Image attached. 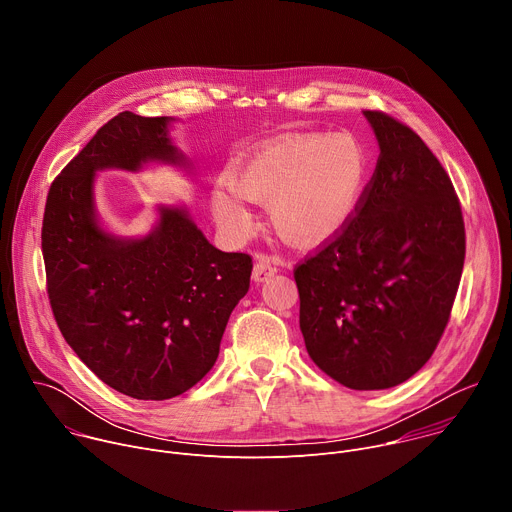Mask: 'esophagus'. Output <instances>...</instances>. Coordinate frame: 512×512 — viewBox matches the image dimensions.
<instances>
[{"mask_svg":"<svg viewBox=\"0 0 512 512\" xmlns=\"http://www.w3.org/2000/svg\"><path fill=\"white\" fill-rule=\"evenodd\" d=\"M275 273H277V267L271 263V259H267V257L257 259V263H255V267H253V279H255L257 283L269 279V277L275 275Z\"/></svg>","mask_w":512,"mask_h":512,"instance_id":"1","label":"esophagus"}]
</instances>
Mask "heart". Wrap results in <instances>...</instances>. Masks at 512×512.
I'll return each mask as SVG.
<instances>
[{
  "mask_svg": "<svg viewBox=\"0 0 512 512\" xmlns=\"http://www.w3.org/2000/svg\"><path fill=\"white\" fill-rule=\"evenodd\" d=\"M369 160L346 135L283 137L235 160L225 184L210 192L214 221L227 237L243 241L255 216L243 204L267 206L269 225L291 247L312 249L336 237L358 208Z\"/></svg>",
  "mask_w": 512,
  "mask_h": 512,
  "instance_id": "obj_1",
  "label": "heart"
}]
</instances>
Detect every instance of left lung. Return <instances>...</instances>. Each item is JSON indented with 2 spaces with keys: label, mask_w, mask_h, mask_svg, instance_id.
I'll use <instances>...</instances> for the list:
<instances>
[{
  "label": "left lung",
  "mask_w": 512,
  "mask_h": 512,
  "mask_svg": "<svg viewBox=\"0 0 512 512\" xmlns=\"http://www.w3.org/2000/svg\"><path fill=\"white\" fill-rule=\"evenodd\" d=\"M379 160L348 225L296 265L300 330L318 367L354 391L413 377L440 342L466 231L454 184L423 139L364 111Z\"/></svg>",
  "instance_id": "1"
}]
</instances>
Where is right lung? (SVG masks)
Masks as SVG:
<instances>
[{"label":"right lung","mask_w":512,"mask_h":512,"mask_svg":"<svg viewBox=\"0 0 512 512\" xmlns=\"http://www.w3.org/2000/svg\"><path fill=\"white\" fill-rule=\"evenodd\" d=\"M170 121L131 111L107 121L54 178L42 221L48 300L64 340L105 385L141 401L182 395L214 367L253 269L251 255L212 247L186 208L160 206L158 227L141 239L101 229L95 172L186 164Z\"/></svg>","instance_id":"obj_1"}]
</instances>
